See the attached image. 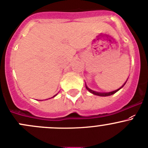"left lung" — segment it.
Returning <instances> with one entry per match:
<instances>
[{
  "label": "left lung",
  "mask_w": 148,
  "mask_h": 148,
  "mask_svg": "<svg viewBox=\"0 0 148 148\" xmlns=\"http://www.w3.org/2000/svg\"><path fill=\"white\" fill-rule=\"evenodd\" d=\"M127 81L125 82V83H124V84H123V85L121 86V87H120V88L117 89V90H114V91H112V92H96V91H94V90H91V89L89 88V87H87V84H85V86H86V88H87V90H88V91L90 92H91L92 94L95 95L102 96V97H106V96H110V95H111L115 94V93L116 92H118L119 90H120V89H121V88H122L123 87H124V85H125V84H126V82H127Z\"/></svg>",
  "instance_id": "left-lung-1"
}]
</instances>
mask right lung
I'll list each match as a JSON object with an SVG mask.
<instances>
[{
  "mask_svg": "<svg viewBox=\"0 0 148 148\" xmlns=\"http://www.w3.org/2000/svg\"><path fill=\"white\" fill-rule=\"evenodd\" d=\"M56 95H57V94H56V95H54L53 97H55V96H56Z\"/></svg>",
  "mask_w": 148,
  "mask_h": 148,
  "instance_id": "add662e5",
  "label": "right lung"
}]
</instances>
